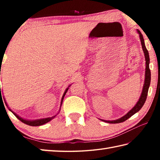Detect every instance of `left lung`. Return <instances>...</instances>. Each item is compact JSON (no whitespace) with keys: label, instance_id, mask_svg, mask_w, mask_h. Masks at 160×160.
<instances>
[{"label":"left lung","instance_id":"left-lung-1","mask_svg":"<svg viewBox=\"0 0 160 160\" xmlns=\"http://www.w3.org/2000/svg\"><path fill=\"white\" fill-rule=\"evenodd\" d=\"M137 32L139 34L140 42H141V45H142V48L143 52H144V54H145V66H146L145 74V82H144V85H143V88H142L141 95H140L139 100L138 101L136 104H135V106L132 107V109L130 110L126 115H124L123 116L121 117L120 118H118V119H116V120H113V121H106V120H102V119H100V120L104 121V122L109 123H118L123 122V121H126L127 119L129 118L130 117H131L132 115H134L135 113L139 112L140 109L142 107L143 105H144L145 102L146 101V99H147L149 87H150V80H151V72H150V68H149V64H150V56H149L148 51L147 50V48H146V47H145L144 39H143V37L141 34V32H140L138 29H137Z\"/></svg>","mask_w":160,"mask_h":160}]
</instances>
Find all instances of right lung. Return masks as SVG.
<instances>
[{
  "instance_id": "add662e5",
  "label": "right lung",
  "mask_w": 160,
  "mask_h": 160,
  "mask_svg": "<svg viewBox=\"0 0 160 160\" xmlns=\"http://www.w3.org/2000/svg\"><path fill=\"white\" fill-rule=\"evenodd\" d=\"M0 75H1V71H0ZM71 85H70L69 86H68V88L66 90H65V92H64V93H63V97H62V99H61V106H60V109H59V111H58V113L60 112V110H61V105H62V103H63V98H64V97H65V95H66V92H67V91H68V88H69V87ZM1 86V85H0ZM1 88V87H0ZM4 100H5V99H4ZM5 104H6V106L8 107V104H7V102H5ZM8 109H9V110L10 111V112H11L13 114H14L16 117H17L19 120L20 121H21L22 122H23L24 123H25V124H27V125H29V126H42V125H44V124H45V123H48V122H49V121H51V120H52V119H53L54 118L56 117V116H57V114H56L55 116H51V117H48V118H41V119H36V120H28V119H25V118H22V117H20V116H18L17 113H15L14 112H12V111L10 109V108L8 107Z\"/></svg>"
}]
</instances>
